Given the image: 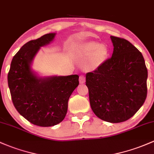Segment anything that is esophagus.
I'll return each mask as SVG.
<instances>
[{
    "label": "esophagus",
    "instance_id": "esophagus-1",
    "mask_svg": "<svg viewBox=\"0 0 154 154\" xmlns=\"http://www.w3.org/2000/svg\"><path fill=\"white\" fill-rule=\"evenodd\" d=\"M84 82H85V77H84V75H81V76L79 77V83L82 84H84Z\"/></svg>",
    "mask_w": 154,
    "mask_h": 154
}]
</instances>
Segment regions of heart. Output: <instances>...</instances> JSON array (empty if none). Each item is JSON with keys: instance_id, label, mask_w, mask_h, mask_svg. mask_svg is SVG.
<instances>
[{"instance_id": "heart-1", "label": "heart", "mask_w": 154, "mask_h": 154, "mask_svg": "<svg viewBox=\"0 0 154 154\" xmlns=\"http://www.w3.org/2000/svg\"><path fill=\"white\" fill-rule=\"evenodd\" d=\"M81 57L84 59H90V66L96 68L106 60L109 56V49L106 45H100L97 42L90 41L81 47Z\"/></svg>"}]
</instances>
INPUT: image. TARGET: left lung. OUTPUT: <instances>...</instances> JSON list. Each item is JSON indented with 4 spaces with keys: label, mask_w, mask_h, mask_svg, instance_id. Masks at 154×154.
<instances>
[{
    "label": "left lung",
    "mask_w": 154,
    "mask_h": 154,
    "mask_svg": "<svg viewBox=\"0 0 154 154\" xmlns=\"http://www.w3.org/2000/svg\"><path fill=\"white\" fill-rule=\"evenodd\" d=\"M114 50L92 72L86 74L91 108L97 117L117 123L128 120L147 96L148 70L143 54L125 39L111 36Z\"/></svg>",
    "instance_id": "1"
}]
</instances>
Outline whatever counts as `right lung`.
Instances as JSON below:
<instances>
[{"instance_id": "right-lung-1", "label": "right lung", "mask_w": 154, "mask_h": 154, "mask_svg": "<svg viewBox=\"0 0 154 154\" xmlns=\"http://www.w3.org/2000/svg\"><path fill=\"white\" fill-rule=\"evenodd\" d=\"M56 34H45L23 45L13 57L8 73L15 109L30 123L42 127L54 126L64 120L69 97L79 84L78 75L39 76L31 69L37 53Z\"/></svg>"}]
</instances>
